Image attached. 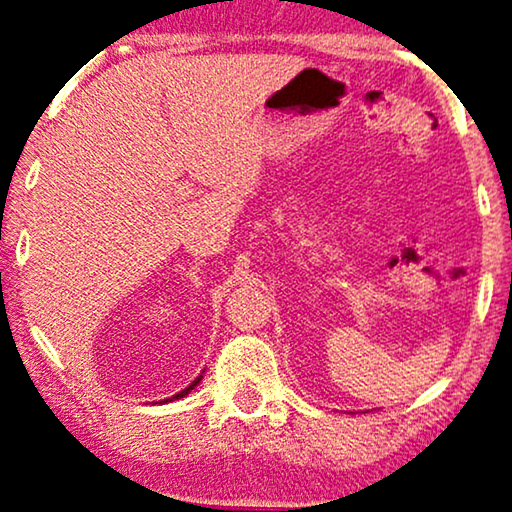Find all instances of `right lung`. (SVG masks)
I'll list each match as a JSON object with an SVG mask.
<instances>
[{"label": "right lung", "mask_w": 512, "mask_h": 512, "mask_svg": "<svg viewBox=\"0 0 512 512\" xmlns=\"http://www.w3.org/2000/svg\"><path fill=\"white\" fill-rule=\"evenodd\" d=\"M199 381H201V377H196V379L192 381V384H189V386L185 388V391H180V393H177V395H175V398H185V395H187L189 391H192V388H194L196 384H199ZM170 400H173V398H170Z\"/></svg>", "instance_id": "right-lung-1"}]
</instances>
